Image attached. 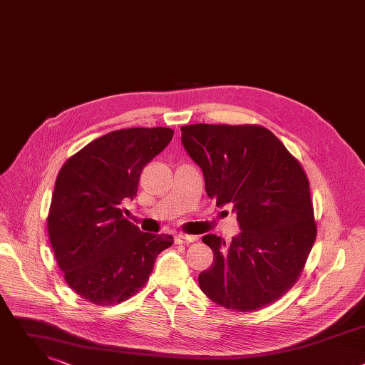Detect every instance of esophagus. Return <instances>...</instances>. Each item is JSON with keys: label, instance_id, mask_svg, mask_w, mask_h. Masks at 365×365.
Instances as JSON below:
<instances>
[{"label": "esophagus", "instance_id": "obj_1", "mask_svg": "<svg viewBox=\"0 0 365 365\" xmlns=\"http://www.w3.org/2000/svg\"><path fill=\"white\" fill-rule=\"evenodd\" d=\"M196 240L197 238L195 235H187V234H178L175 237V242L176 244H189V242H193Z\"/></svg>", "mask_w": 365, "mask_h": 365}]
</instances>
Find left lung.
I'll return each instance as SVG.
<instances>
[{
	"label": "left lung",
	"instance_id": "1",
	"mask_svg": "<svg viewBox=\"0 0 365 365\" xmlns=\"http://www.w3.org/2000/svg\"><path fill=\"white\" fill-rule=\"evenodd\" d=\"M180 131L207 196L232 205L241 228L230 244L215 234L202 238L214 262L199 274L200 290L237 312L274 303L299 280L318 234L300 162L262 125L193 124Z\"/></svg>",
	"mask_w": 365,
	"mask_h": 365
}]
</instances>
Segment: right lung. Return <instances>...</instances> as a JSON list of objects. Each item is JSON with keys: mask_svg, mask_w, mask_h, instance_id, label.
<instances>
[{"mask_svg": "<svg viewBox=\"0 0 365 365\" xmlns=\"http://www.w3.org/2000/svg\"><path fill=\"white\" fill-rule=\"evenodd\" d=\"M166 127L124 128L102 135L65 162L51 196L47 232L69 287L98 306L125 302L147 283L168 234L141 232L124 217L144 166L166 148Z\"/></svg>", "mask_w": 365, "mask_h": 365, "instance_id": "right-lung-1", "label": "right lung"}]
</instances>
